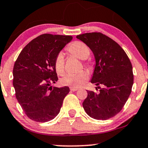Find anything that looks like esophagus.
<instances>
[{"mask_svg": "<svg viewBox=\"0 0 148 148\" xmlns=\"http://www.w3.org/2000/svg\"><path fill=\"white\" fill-rule=\"evenodd\" d=\"M78 88H74V87H70V90L71 91H73V92H74V91H77L78 90Z\"/></svg>", "mask_w": 148, "mask_h": 148, "instance_id": "esophagus-1", "label": "esophagus"}]
</instances>
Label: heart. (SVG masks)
Listing matches in <instances>:
<instances>
[{
  "label": "heart",
  "instance_id": "1",
  "mask_svg": "<svg viewBox=\"0 0 148 148\" xmlns=\"http://www.w3.org/2000/svg\"><path fill=\"white\" fill-rule=\"evenodd\" d=\"M67 50L73 55L76 56L80 59L88 58L90 55L89 47L84 42L80 41H75L67 47ZM54 67L56 72L58 74H62L64 72V54L60 52L57 54L54 60ZM89 74L86 71H81L79 73H69L66 74L61 79V83L64 86H69L72 87H81L88 80Z\"/></svg>",
  "mask_w": 148,
  "mask_h": 148
}]
</instances>
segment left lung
<instances>
[{
  "instance_id": "1",
  "label": "left lung",
  "mask_w": 148,
  "mask_h": 148,
  "mask_svg": "<svg viewBox=\"0 0 148 148\" xmlns=\"http://www.w3.org/2000/svg\"><path fill=\"white\" fill-rule=\"evenodd\" d=\"M76 38L91 49L95 58L91 83L103 86L97 87L98 94L87 91L84 110L96 120L113 118L123 109L132 92L134 74L130 58L116 42L101 33L81 34Z\"/></svg>"
}]
</instances>
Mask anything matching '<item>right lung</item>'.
<instances>
[{
    "label": "right lung",
    "mask_w": 148,
    "mask_h": 148,
    "mask_svg": "<svg viewBox=\"0 0 148 148\" xmlns=\"http://www.w3.org/2000/svg\"><path fill=\"white\" fill-rule=\"evenodd\" d=\"M72 40L69 35L43 34L25 46L15 61V95L25 114L32 120L50 121L60 111L69 88L50 86L58 79L54 60Z\"/></svg>",
    "instance_id": "1"
}]
</instances>
